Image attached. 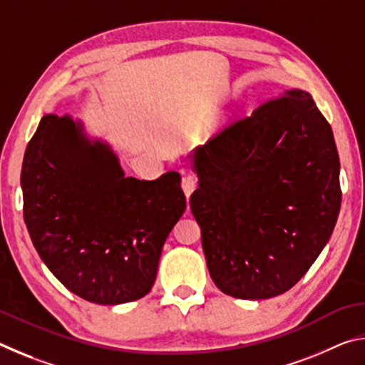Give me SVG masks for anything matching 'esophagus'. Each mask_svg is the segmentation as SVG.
I'll list each match as a JSON object with an SVG mask.
<instances>
[{
    "mask_svg": "<svg viewBox=\"0 0 365 365\" xmlns=\"http://www.w3.org/2000/svg\"><path fill=\"white\" fill-rule=\"evenodd\" d=\"M182 190L187 197L191 196V193L196 190V178L195 175H185L182 178Z\"/></svg>",
    "mask_w": 365,
    "mask_h": 365,
    "instance_id": "obj_1",
    "label": "esophagus"
}]
</instances>
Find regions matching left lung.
I'll list each match as a JSON object with an SVG mask.
<instances>
[{"mask_svg": "<svg viewBox=\"0 0 365 365\" xmlns=\"http://www.w3.org/2000/svg\"><path fill=\"white\" fill-rule=\"evenodd\" d=\"M207 270L222 293L267 299L316 262L335 228L341 190L330 123L304 90L269 101L193 154Z\"/></svg>", "mask_w": 365, "mask_h": 365, "instance_id": "left-lung-1", "label": "left lung"}]
</instances>
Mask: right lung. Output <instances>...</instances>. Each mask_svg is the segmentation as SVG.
Returning <instances> with one entry per match:
<instances>
[{"mask_svg": "<svg viewBox=\"0 0 365 365\" xmlns=\"http://www.w3.org/2000/svg\"><path fill=\"white\" fill-rule=\"evenodd\" d=\"M24 220L63 285L96 304L151 292L159 257L187 209L178 172L127 177L119 156L80 119L45 114L22 163Z\"/></svg>", "mask_w": 365, "mask_h": 365, "instance_id": "right-lung-1", "label": "right lung"}]
</instances>
